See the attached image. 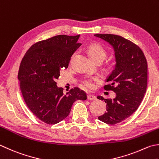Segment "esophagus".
I'll list each match as a JSON object with an SVG mask.
<instances>
[{"instance_id": "esophagus-1", "label": "esophagus", "mask_w": 159, "mask_h": 159, "mask_svg": "<svg viewBox=\"0 0 159 159\" xmlns=\"http://www.w3.org/2000/svg\"><path fill=\"white\" fill-rule=\"evenodd\" d=\"M96 96L93 95V94H88V99L89 101H94V100H96Z\"/></svg>"}]
</instances>
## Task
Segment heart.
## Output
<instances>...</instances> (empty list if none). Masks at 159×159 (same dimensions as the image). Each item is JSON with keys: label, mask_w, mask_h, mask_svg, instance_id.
Segmentation results:
<instances>
[{"label": "heart", "mask_w": 159, "mask_h": 159, "mask_svg": "<svg viewBox=\"0 0 159 159\" xmlns=\"http://www.w3.org/2000/svg\"><path fill=\"white\" fill-rule=\"evenodd\" d=\"M88 52L89 54L96 62H102L107 56V52L102 46L99 44H92L88 46ZM76 52H74L70 59L72 61L75 57ZM101 79L98 76H86L81 80V85L84 88L88 89H94L96 88V84L100 83Z\"/></svg>", "instance_id": "heart-1"}]
</instances>
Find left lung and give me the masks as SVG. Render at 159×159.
Segmentation results:
<instances>
[{"label": "left lung", "instance_id": "left-lung-1", "mask_svg": "<svg viewBox=\"0 0 159 159\" xmlns=\"http://www.w3.org/2000/svg\"><path fill=\"white\" fill-rule=\"evenodd\" d=\"M113 46L115 69L107 78L105 90L116 93L114 99L97 98L106 102V110L98 119L114 125L127 119L137 110L144 97L148 83V62L142 49L135 43L116 34H94Z\"/></svg>", "mask_w": 159, "mask_h": 159}]
</instances>
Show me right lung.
I'll use <instances>...</instances> for the list:
<instances>
[{"label":"right lung","mask_w":159,"mask_h":159,"mask_svg":"<svg viewBox=\"0 0 159 159\" xmlns=\"http://www.w3.org/2000/svg\"><path fill=\"white\" fill-rule=\"evenodd\" d=\"M80 35H57L36 43L20 62L18 78L25 102L30 111L43 122L54 125L69 115L77 100L85 101L87 94L79 88L66 94L57 88L56 79L62 68L67 69L71 56L81 45Z\"/></svg>","instance_id":"obj_1"}]
</instances>
